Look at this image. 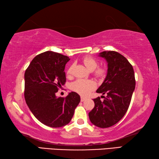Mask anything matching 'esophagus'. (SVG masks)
Here are the masks:
<instances>
[{"label": "esophagus", "instance_id": "34e87169", "mask_svg": "<svg viewBox=\"0 0 159 159\" xmlns=\"http://www.w3.org/2000/svg\"><path fill=\"white\" fill-rule=\"evenodd\" d=\"M85 100H86V98H84V97H83V96L81 97V101L82 102H84Z\"/></svg>", "mask_w": 159, "mask_h": 159}]
</instances>
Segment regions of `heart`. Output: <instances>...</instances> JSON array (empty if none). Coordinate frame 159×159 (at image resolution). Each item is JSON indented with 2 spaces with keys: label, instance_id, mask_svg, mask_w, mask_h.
<instances>
[{
  "label": "heart",
  "instance_id": "b5f03b06",
  "mask_svg": "<svg viewBox=\"0 0 159 159\" xmlns=\"http://www.w3.org/2000/svg\"><path fill=\"white\" fill-rule=\"evenodd\" d=\"M83 63L90 71H93L96 69L98 66V63L96 58L92 57H86L83 58ZM72 67H70L67 70V75H70L72 73ZM97 77H103L105 74V70L103 68H98L94 72ZM96 87V83L91 80H77L70 84V89L82 96H86L94 89Z\"/></svg>",
  "mask_w": 159,
  "mask_h": 159
}]
</instances>
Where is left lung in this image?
Segmentation results:
<instances>
[{"instance_id":"obj_1","label":"left lung","mask_w":159,"mask_h":159,"mask_svg":"<svg viewBox=\"0 0 159 159\" xmlns=\"http://www.w3.org/2000/svg\"><path fill=\"white\" fill-rule=\"evenodd\" d=\"M107 62V73L96 92L107 94L103 101L94 98L95 106L89 113L91 123L99 128H108L116 124L126 113L135 90L133 68L123 55L114 51L99 54Z\"/></svg>"}]
</instances>
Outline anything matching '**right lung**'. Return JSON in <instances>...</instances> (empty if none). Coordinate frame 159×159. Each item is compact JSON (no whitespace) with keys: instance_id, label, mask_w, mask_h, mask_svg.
I'll use <instances>...</instances> for the list:
<instances>
[{"instance_id":"1","label":"right lung","mask_w":159,"mask_h":159,"mask_svg":"<svg viewBox=\"0 0 159 159\" xmlns=\"http://www.w3.org/2000/svg\"><path fill=\"white\" fill-rule=\"evenodd\" d=\"M67 56L47 51L36 56L24 74V97L35 117L47 126L59 128L71 121L80 102L79 94L72 91L66 98L56 96L65 84Z\"/></svg>"}]
</instances>
